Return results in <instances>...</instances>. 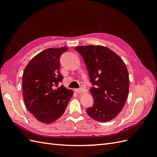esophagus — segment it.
<instances>
[{
    "mask_svg": "<svg viewBox=\"0 0 157 157\" xmlns=\"http://www.w3.org/2000/svg\"><path fill=\"white\" fill-rule=\"evenodd\" d=\"M75 92L77 93H84L86 92V90L84 88H80V89H75Z\"/></svg>",
    "mask_w": 157,
    "mask_h": 157,
    "instance_id": "1",
    "label": "esophagus"
}]
</instances>
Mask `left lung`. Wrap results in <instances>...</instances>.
Segmentation results:
<instances>
[{
	"label": "left lung",
	"mask_w": 157,
	"mask_h": 157,
	"mask_svg": "<svg viewBox=\"0 0 157 157\" xmlns=\"http://www.w3.org/2000/svg\"><path fill=\"white\" fill-rule=\"evenodd\" d=\"M82 56L95 87L90 90L94 105L86 113L95 121L114 119L124 107L129 92V76L126 64L116 53L100 45L76 46Z\"/></svg>",
	"instance_id": "8db88e82"
}]
</instances>
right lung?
<instances>
[{"label":"right lung","mask_w":157,"mask_h":157,"mask_svg":"<svg viewBox=\"0 0 157 157\" xmlns=\"http://www.w3.org/2000/svg\"><path fill=\"white\" fill-rule=\"evenodd\" d=\"M67 47L48 48L33 58L23 74L25 106L37 121L50 124L63 115L73 92L63 85L59 72L61 55Z\"/></svg>","instance_id":"1"}]
</instances>
